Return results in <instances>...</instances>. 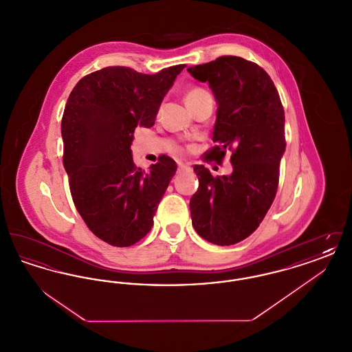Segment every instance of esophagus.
Instances as JSON below:
<instances>
[{
  "instance_id": "34e87169",
  "label": "esophagus",
  "mask_w": 352,
  "mask_h": 352,
  "mask_svg": "<svg viewBox=\"0 0 352 352\" xmlns=\"http://www.w3.org/2000/svg\"><path fill=\"white\" fill-rule=\"evenodd\" d=\"M178 168H188V165H187V164H184V162H178Z\"/></svg>"
}]
</instances>
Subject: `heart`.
I'll return each instance as SVG.
<instances>
[{"label":"heart","mask_w":352,"mask_h":352,"mask_svg":"<svg viewBox=\"0 0 352 352\" xmlns=\"http://www.w3.org/2000/svg\"><path fill=\"white\" fill-rule=\"evenodd\" d=\"M208 92L206 89H203L201 87H194L191 88L188 92H187V96H186V101L194 100V99H198L201 96L207 95Z\"/></svg>","instance_id":"b5f03b06"}]
</instances>
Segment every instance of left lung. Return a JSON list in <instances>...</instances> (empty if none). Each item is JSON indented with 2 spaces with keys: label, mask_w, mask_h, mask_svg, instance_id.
Here are the masks:
<instances>
[{
  "label": "left lung",
  "mask_w": 352,
  "mask_h": 352,
  "mask_svg": "<svg viewBox=\"0 0 352 352\" xmlns=\"http://www.w3.org/2000/svg\"><path fill=\"white\" fill-rule=\"evenodd\" d=\"M208 82L218 102L212 141L204 161L221 162L232 151V174L214 177L194 165L199 187L190 211L195 231L217 245H232L253 234L274 201L286 148L285 112L278 91L258 65L224 55L187 68Z\"/></svg>",
  "instance_id": "1"
}]
</instances>
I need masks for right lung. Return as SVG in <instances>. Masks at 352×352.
<instances>
[{"label": "right lung", "mask_w": 352, "mask_h": 352, "mask_svg": "<svg viewBox=\"0 0 352 352\" xmlns=\"http://www.w3.org/2000/svg\"><path fill=\"white\" fill-rule=\"evenodd\" d=\"M184 65L154 75L115 66L82 78L63 118V165L74 204L91 232L113 247L145 237L175 161L160 155L148 171L131 154L134 129L154 125L158 108Z\"/></svg>", "instance_id": "1"}]
</instances>
